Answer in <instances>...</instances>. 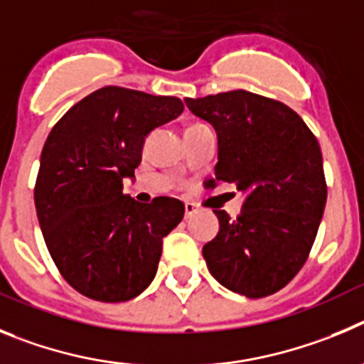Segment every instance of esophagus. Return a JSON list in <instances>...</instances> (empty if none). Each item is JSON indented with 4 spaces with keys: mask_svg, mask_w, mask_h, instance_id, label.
I'll use <instances>...</instances> for the list:
<instances>
[{
    "mask_svg": "<svg viewBox=\"0 0 364 364\" xmlns=\"http://www.w3.org/2000/svg\"><path fill=\"white\" fill-rule=\"evenodd\" d=\"M196 212H198V208H196L194 203H185V218L186 219L192 218V215H194Z\"/></svg>",
    "mask_w": 364,
    "mask_h": 364,
    "instance_id": "34e87169",
    "label": "esophagus"
}]
</instances>
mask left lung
Here are the masks:
<instances>
[{
  "instance_id": "obj_1",
  "label": "left lung",
  "mask_w": 364,
  "mask_h": 364,
  "mask_svg": "<svg viewBox=\"0 0 364 364\" xmlns=\"http://www.w3.org/2000/svg\"><path fill=\"white\" fill-rule=\"evenodd\" d=\"M185 103L218 134L215 179L247 196L235 219L214 210L219 232L203 247L206 267L235 294H276L304 264L325 212L319 143L290 107L259 94L230 90Z\"/></svg>"
}]
</instances>
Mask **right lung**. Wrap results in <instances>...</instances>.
Returning <instances> with one entry per match:
<instances>
[{"mask_svg":"<svg viewBox=\"0 0 364 364\" xmlns=\"http://www.w3.org/2000/svg\"><path fill=\"white\" fill-rule=\"evenodd\" d=\"M172 96L103 87L54 125L41 150L34 203L55 267L72 288L101 303L129 301L152 283L163 237L185 205L156 198L141 205L123 194L145 137L176 119Z\"/></svg>","mask_w":364,"mask_h":364,"instance_id":"add662e5","label":"right lung"}]
</instances>
